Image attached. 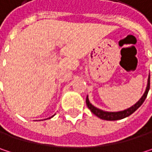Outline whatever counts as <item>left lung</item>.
<instances>
[{
    "label": "left lung",
    "instance_id": "obj_1",
    "mask_svg": "<svg viewBox=\"0 0 152 152\" xmlns=\"http://www.w3.org/2000/svg\"><path fill=\"white\" fill-rule=\"evenodd\" d=\"M149 90H150V76L148 78V83H147V87H146V90L143 93V95L142 96V98L137 101L135 105L128 108V109H125L123 111H119V112H106V111H103L101 109H99L97 107L91 105L90 100H89V98L87 96L86 98V105L88 106V108L91 111L92 113H94L96 116H98L99 118L102 119V120H105V121H117V120H121V119H124L129 115H131L135 111H137V109L142 106V104L144 102L146 97H147V94L149 92Z\"/></svg>",
    "mask_w": 152,
    "mask_h": 152
}]
</instances>
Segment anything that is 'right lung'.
<instances>
[{
  "instance_id": "right-lung-1",
  "label": "right lung",
  "mask_w": 152,
  "mask_h": 152,
  "mask_svg": "<svg viewBox=\"0 0 152 152\" xmlns=\"http://www.w3.org/2000/svg\"><path fill=\"white\" fill-rule=\"evenodd\" d=\"M53 116H52V117H53ZM52 117H50V118H49V119H51V118H52Z\"/></svg>"
}]
</instances>
